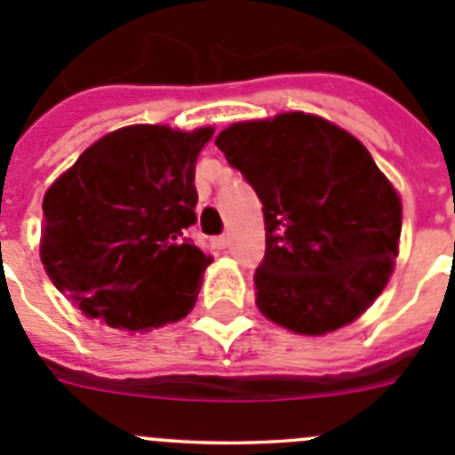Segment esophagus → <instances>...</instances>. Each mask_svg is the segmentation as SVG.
<instances>
[{
  "label": "esophagus",
  "mask_w": 455,
  "mask_h": 455,
  "mask_svg": "<svg viewBox=\"0 0 455 455\" xmlns=\"http://www.w3.org/2000/svg\"><path fill=\"white\" fill-rule=\"evenodd\" d=\"M212 246H214V248H220V251H223V248L230 246V236H228V235H219V236H214V239H212Z\"/></svg>",
  "instance_id": "34e87169"
}]
</instances>
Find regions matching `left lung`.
Segmentation results:
<instances>
[{"label": "left lung", "mask_w": 455, "mask_h": 455, "mask_svg": "<svg viewBox=\"0 0 455 455\" xmlns=\"http://www.w3.org/2000/svg\"><path fill=\"white\" fill-rule=\"evenodd\" d=\"M216 146L262 203V315L303 335L363 315L387 284L401 236V200L367 148L299 111L232 124Z\"/></svg>", "instance_id": "8db88e82"}]
</instances>
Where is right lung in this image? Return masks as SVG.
<instances>
[{
    "instance_id": "right-lung-1",
    "label": "right lung",
    "mask_w": 455,
    "mask_h": 455,
    "mask_svg": "<svg viewBox=\"0 0 455 455\" xmlns=\"http://www.w3.org/2000/svg\"><path fill=\"white\" fill-rule=\"evenodd\" d=\"M214 130L134 124L82 152L43 200L40 259L84 315L118 331L180 321L214 257L196 223V159Z\"/></svg>"
}]
</instances>
